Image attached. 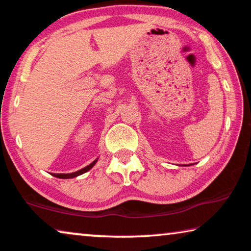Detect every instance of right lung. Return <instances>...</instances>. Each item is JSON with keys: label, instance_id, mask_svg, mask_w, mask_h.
<instances>
[{"label": "right lung", "instance_id": "add662e5", "mask_svg": "<svg viewBox=\"0 0 251 251\" xmlns=\"http://www.w3.org/2000/svg\"><path fill=\"white\" fill-rule=\"evenodd\" d=\"M97 161H98V158H96V160H95L93 163H90L89 165H87L86 168H83V169H81V170L77 171V172L67 173V174H65V173H59V174L52 173V176H55V177H59V178H73V177H75V176H81V174H83V173L88 172V171H89L91 168H93V166H94L95 164H96Z\"/></svg>", "mask_w": 251, "mask_h": 251}]
</instances>
